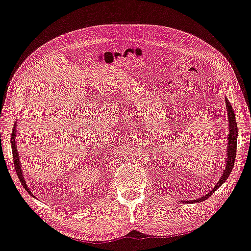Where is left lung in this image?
<instances>
[{
    "label": "left lung",
    "instance_id": "1",
    "mask_svg": "<svg viewBox=\"0 0 251 251\" xmlns=\"http://www.w3.org/2000/svg\"><path fill=\"white\" fill-rule=\"evenodd\" d=\"M225 105H226V109H227V113H228V125H229V135H228V144H227V158H226V167L223 175L221 176V179L219 180V182L216 183V186L212 189V191H210L207 195H205L204 197L200 198V199L197 200H192V201H183L184 203H196V202H202L206 200L212 193H214V191H216L222 184H223L226 179L228 178V176L231 173V169L234 167L235 164V158H236V151H237V135H238V126L237 124H236V118L234 115V109L233 107L230 106V103L228 101L227 98H225Z\"/></svg>",
    "mask_w": 251,
    "mask_h": 251
}]
</instances>
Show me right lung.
I'll list each match as a JSON object with an SVG mask.
<instances>
[{"label": "right lung", "mask_w": 251, "mask_h": 251, "mask_svg": "<svg viewBox=\"0 0 251 251\" xmlns=\"http://www.w3.org/2000/svg\"><path fill=\"white\" fill-rule=\"evenodd\" d=\"M15 134H16V126H14L13 132H12V135H11V143H12V152H13V160H14V166H15L16 169V173H17V176L20 178V181L22 182V184L24 186V188L26 189V190L30 193L29 189L27 188V184L26 181L24 180V177H23V173H22V169H21V163L18 158H20V155L17 153V148H16V142H15Z\"/></svg>", "instance_id": "right-lung-1"}]
</instances>
